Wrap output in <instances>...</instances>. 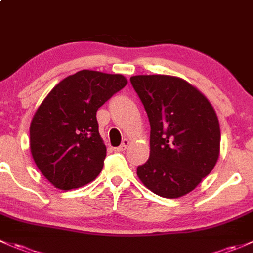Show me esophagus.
Returning a JSON list of instances; mask_svg holds the SVG:
<instances>
[{
	"label": "esophagus",
	"instance_id": "obj_1",
	"mask_svg": "<svg viewBox=\"0 0 253 253\" xmlns=\"http://www.w3.org/2000/svg\"><path fill=\"white\" fill-rule=\"evenodd\" d=\"M128 144H129L128 139H124V140H122L121 145H120V147H118V148H115V151H124V150H126V148L128 147Z\"/></svg>",
	"mask_w": 253,
	"mask_h": 253
}]
</instances>
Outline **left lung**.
<instances>
[{"mask_svg":"<svg viewBox=\"0 0 253 253\" xmlns=\"http://www.w3.org/2000/svg\"><path fill=\"white\" fill-rule=\"evenodd\" d=\"M129 81L150 124V155L137 167L138 177L156 195L180 198L195 189L218 160L216 113L204 94L179 78L138 75Z\"/></svg>","mask_w":253,"mask_h":253,"instance_id":"left-lung-1","label":"left lung"}]
</instances>
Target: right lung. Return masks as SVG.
<instances>
[{"label":"right lung","instance_id":"obj_1","mask_svg":"<svg viewBox=\"0 0 253 253\" xmlns=\"http://www.w3.org/2000/svg\"><path fill=\"white\" fill-rule=\"evenodd\" d=\"M126 84L119 74L81 70L60 81L39 106L30 125V149L54 187L75 189L100 173L106 148L95 115Z\"/></svg>","mask_w":253,"mask_h":253}]
</instances>
